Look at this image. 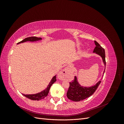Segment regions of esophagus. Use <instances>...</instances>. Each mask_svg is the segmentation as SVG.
<instances>
[{
    "instance_id": "obj_1",
    "label": "esophagus",
    "mask_w": 124,
    "mask_h": 124,
    "mask_svg": "<svg viewBox=\"0 0 124 124\" xmlns=\"http://www.w3.org/2000/svg\"><path fill=\"white\" fill-rule=\"evenodd\" d=\"M69 71V67H66V68L60 71V72L58 74V78L59 80H63L66 78L67 74H68Z\"/></svg>"
}]
</instances>
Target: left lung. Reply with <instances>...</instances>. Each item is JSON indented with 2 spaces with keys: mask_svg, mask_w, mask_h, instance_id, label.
Wrapping results in <instances>:
<instances>
[{
  "mask_svg": "<svg viewBox=\"0 0 124 124\" xmlns=\"http://www.w3.org/2000/svg\"><path fill=\"white\" fill-rule=\"evenodd\" d=\"M94 43L96 46L94 50H93V53L98 55L102 58V62L104 63L105 67L103 74V75L106 65L105 51L104 48L101 47L100 45L98 42H96V41H94ZM103 75L102 77H101V79L103 78ZM74 78V80L72 81V82H70L69 87L68 90V92L67 93V98L74 101H80L91 96L95 93L97 88L98 87L101 82L100 80L94 85L90 86V87H85V86H81L79 84L76 76H75Z\"/></svg>",
  "mask_w": 124,
  "mask_h": 124,
  "instance_id": "1",
  "label": "left lung"
}]
</instances>
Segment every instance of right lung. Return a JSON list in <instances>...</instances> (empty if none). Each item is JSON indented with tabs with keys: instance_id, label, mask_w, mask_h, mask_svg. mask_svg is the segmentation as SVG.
<instances>
[{
	"instance_id": "add662e5",
	"label": "right lung",
	"mask_w": 124,
	"mask_h": 124,
	"mask_svg": "<svg viewBox=\"0 0 124 124\" xmlns=\"http://www.w3.org/2000/svg\"><path fill=\"white\" fill-rule=\"evenodd\" d=\"M41 40H42V38H38V37H28V38H25V39L22 40V41H21V42H20L19 43H18L17 44L27 42V41H30V42H36V41H40ZM56 81V75H55V76H54L53 78H52V80H51L49 84H48V85H47V87L44 90H43V91H41L40 93H35V94L25 95V94H23V93H22V94H23V95L25 97H27V98L32 100H39L44 99L45 97L47 96L48 92H49L51 86Z\"/></svg>"
}]
</instances>
